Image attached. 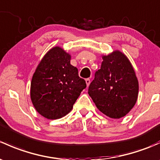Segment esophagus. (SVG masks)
I'll list each match as a JSON object with an SVG mask.
<instances>
[{"mask_svg": "<svg viewBox=\"0 0 160 160\" xmlns=\"http://www.w3.org/2000/svg\"><path fill=\"white\" fill-rule=\"evenodd\" d=\"M86 83H87V87H88L89 85H90V80L89 78H87V79H86Z\"/></svg>", "mask_w": 160, "mask_h": 160, "instance_id": "esophagus-1", "label": "esophagus"}]
</instances>
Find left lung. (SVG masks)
<instances>
[{
  "label": "left lung",
  "instance_id": "obj_1",
  "mask_svg": "<svg viewBox=\"0 0 160 160\" xmlns=\"http://www.w3.org/2000/svg\"><path fill=\"white\" fill-rule=\"evenodd\" d=\"M101 67L96 72L88 93L97 109L107 117L120 119L135 106L139 83L127 57L120 50L102 55Z\"/></svg>",
  "mask_w": 160,
  "mask_h": 160
}]
</instances>
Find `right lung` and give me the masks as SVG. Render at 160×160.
Masks as SVG:
<instances>
[{
	"instance_id": "add662e5",
	"label": "right lung",
	"mask_w": 160,
	"mask_h": 160,
	"mask_svg": "<svg viewBox=\"0 0 160 160\" xmlns=\"http://www.w3.org/2000/svg\"><path fill=\"white\" fill-rule=\"evenodd\" d=\"M71 56L63 48L54 47L37 67L31 83V99L43 117L57 120L66 116L87 84L70 64Z\"/></svg>"
}]
</instances>
